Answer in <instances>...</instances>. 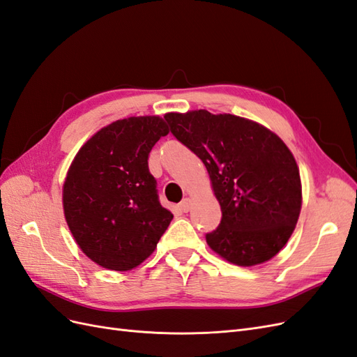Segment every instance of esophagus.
Wrapping results in <instances>:
<instances>
[{"label":"esophagus","instance_id":"1","mask_svg":"<svg viewBox=\"0 0 357 357\" xmlns=\"http://www.w3.org/2000/svg\"><path fill=\"white\" fill-rule=\"evenodd\" d=\"M179 208H181L182 212H188V211L191 209V199L187 197V199L182 200V202L179 203Z\"/></svg>","mask_w":357,"mask_h":357}]
</instances>
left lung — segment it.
Masks as SVG:
<instances>
[{"mask_svg": "<svg viewBox=\"0 0 357 357\" xmlns=\"http://www.w3.org/2000/svg\"><path fill=\"white\" fill-rule=\"evenodd\" d=\"M179 142L203 161L222 218L209 248L236 266H256L286 247L302 208V182L291 151L256 121L205 109L169 112Z\"/></svg>", "mask_w": 357, "mask_h": 357, "instance_id": "obj_1", "label": "left lung"}]
</instances>
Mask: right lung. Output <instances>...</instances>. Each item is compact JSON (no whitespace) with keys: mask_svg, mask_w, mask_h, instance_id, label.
Masks as SVG:
<instances>
[{"mask_svg":"<svg viewBox=\"0 0 357 357\" xmlns=\"http://www.w3.org/2000/svg\"><path fill=\"white\" fill-rule=\"evenodd\" d=\"M169 135L154 116L118 119L77 151L63 185L67 226L79 248L98 266L137 268L166 231L173 213L158 202L148 155Z\"/></svg>","mask_w":357,"mask_h":357,"instance_id":"right-lung-1","label":"right lung"}]
</instances>
